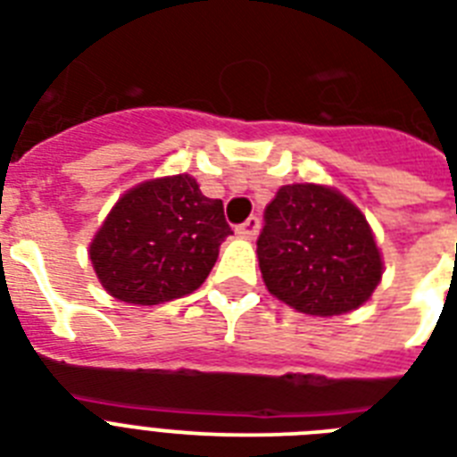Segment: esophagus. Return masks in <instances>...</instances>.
I'll use <instances>...</instances> for the list:
<instances>
[{
	"mask_svg": "<svg viewBox=\"0 0 457 457\" xmlns=\"http://www.w3.org/2000/svg\"><path fill=\"white\" fill-rule=\"evenodd\" d=\"M258 229H261V218H258V215H251V218H246L242 225H237V235L256 237Z\"/></svg>",
	"mask_w": 457,
	"mask_h": 457,
	"instance_id": "obj_1",
	"label": "esophagus"
}]
</instances>
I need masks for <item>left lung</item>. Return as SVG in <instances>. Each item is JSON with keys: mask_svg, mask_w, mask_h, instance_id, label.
<instances>
[{"mask_svg": "<svg viewBox=\"0 0 457 457\" xmlns=\"http://www.w3.org/2000/svg\"><path fill=\"white\" fill-rule=\"evenodd\" d=\"M256 244L265 287L308 315L353 311L382 278L368 220L329 187H282L265 206Z\"/></svg>", "mask_w": 457, "mask_h": 457, "instance_id": "8db88e82", "label": "left lung"}]
</instances>
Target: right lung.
<instances>
[{
  "label": "right lung",
  "mask_w": 457,
  "mask_h": 457,
  "mask_svg": "<svg viewBox=\"0 0 457 457\" xmlns=\"http://www.w3.org/2000/svg\"><path fill=\"white\" fill-rule=\"evenodd\" d=\"M232 228L220 199L189 175L135 187L118 201L89 246L104 289L125 303L156 305L199 289Z\"/></svg>",
  "instance_id": "1"
}]
</instances>
